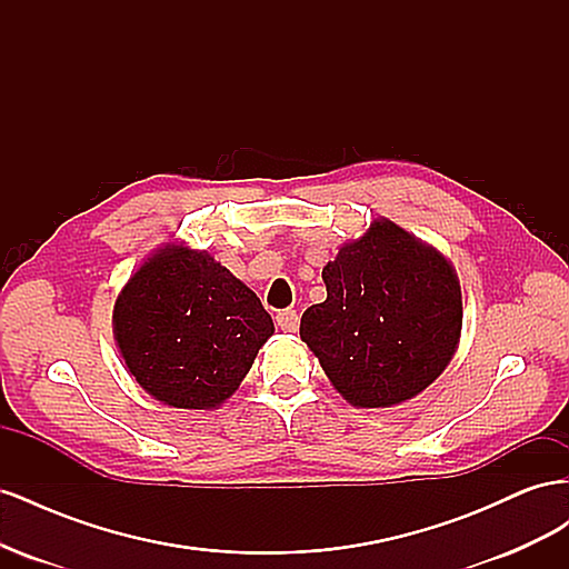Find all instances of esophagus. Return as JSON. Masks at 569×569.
Returning a JSON list of instances; mask_svg holds the SVG:
<instances>
[{"mask_svg":"<svg viewBox=\"0 0 569 569\" xmlns=\"http://www.w3.org/2000/svg\"><path fill=\"white\" fill-rule=\"evenodd\" d=\"M274 322H278L282 332H297L299 330V313L287 308V311H280L278 316H274Z\"/></svg>","mask_w":569,"mask_h":569,"instance_id":"esophagus-1","label":"esophagus"}]
</instances>
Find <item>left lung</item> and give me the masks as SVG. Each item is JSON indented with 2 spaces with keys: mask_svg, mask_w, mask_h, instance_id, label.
I'll use <instances>...</instances> for the list:
<instances>
[{
  "mask_svg": "<svg viewBox=\"0 0 569 569\" xmlns=\"http://www.w3.org/2000/svg\"><path fill=\"white\" fill-rule=\"evenodd\" d=\"M322 280L327 299L306 308L301 339L349 403L408 401L449 366L462 301L439 251L382 218L339 249Z\"/></svg>",
  "mask_w": 569,
  "mask_h": 569,
  "instance_id": "1",
  "label": "left lung"
}]
</instances>
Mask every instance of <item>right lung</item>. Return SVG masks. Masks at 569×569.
Masks as SVG:
<instances>
[{
    "instance_id": "1",
    "label": "right lung",
    "mask_w": 569,
    "mask_h": 569,
    "mask_svg": "<svg viewBox=\"0 0 569 569\" xmlns=\"http://www.w3.org/2000/svg\"><path fill=\"white\" fill-rule=\"evenodd\" d=\"M140 387L176 408H216L274 332L261 299L209 253L166 247L137 270L113 311Z\"/></svg>"
}]
</instances>
